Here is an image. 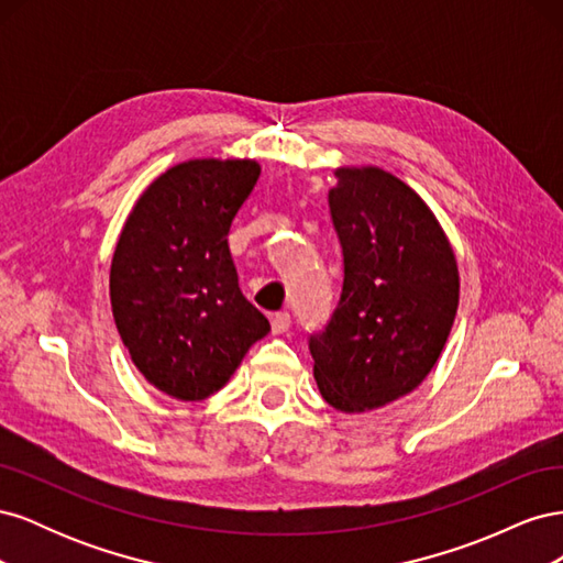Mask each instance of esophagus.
I'll use <instances>...</instances> for the list:
<instances>
[{
    "label": "esophagus",
    "instance_id": "obj_1",
    "mask_svg": "<svg viewBox=\"0 0 563 563\" xmlns=\"http://www.w3.org/2000/svg\"><path fill=\"white\" fill-rule=\"evenodd\" d=\"M288 329H291V314L277 312L272 317V333H286Z\"/></svg>",
    "mask_w": 563,
    "mask_h": 563
}]
</instances>
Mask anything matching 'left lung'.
<instances>
[{"instance_id": "obj_1", "label": "left lung", "mask_w": 563, "mask_h": 563, "mask_svg": "<svg viewBox=\"0 0 563 563\" xmlns=\"http://www.w3.org/2000/svg\"><path fill=\"white\" fill-rule=\"evenodd\" d=\"M329 190L343 246V291L310 335L314 380L338 411L362 413L413 391L451 333L457 265L444 230L411 187L376 166L338 168Z\"/></svg>"}]
</instances>
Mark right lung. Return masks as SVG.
I'll list each match as a JSON object with an SVG mask.
<instances>
[{"mask_svg": "<svg viewBox=\"0 0 563 563\" xmlns=\"http://www.w3.org/2000/svg\"><path fill=\"white\" fill-rule=\"evenodd\" d=\"M253 159H190L135 201L112 255L117 331L145 380L180 401L223 387L269 321L244 298L230 225L258 183Z\"/></svg>", "mask_w": 563, "mask_h": 563, "instance_id": "add662e5", "label": "right lung"}]
</instances>
